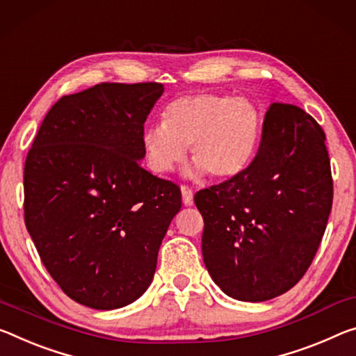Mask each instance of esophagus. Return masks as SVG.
<instances>
[{"mask_svg": "<svg viewBox=\"0 0 356 356\" xmlns=\"http://www.w3.org/2000/svg\"><path fill=\"white\" fill-rule=\"evenodd\" d=\"M180 191H182L184 204L185 206L193 204V190H191L190 187H187V185H182V187H180Z\"/></svg>", "mask_w": 356, "mask_h": 356, "instance_id": "obj_1", "label": "esophagus"}]
</instances>
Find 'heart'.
<instances>
[{"instance_id": "1", "label": "heart", "mask_w": 356, "mask_h": 356, "mask_svg": "<svg viewBox=\"0 0 356 356\" xmlns=\"http://www.w3.org/2000/svg\"><path fill=\"white\" fill-rule=\"evenodd\" d=\"M258 134L259 115L249 99L196 93L171 101L161 123L144 129L140 145L155 174L172 171L190 147L191 174L207 171L213 179H228L249 165Z\"/></svg>"}]
</instances>
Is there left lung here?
Listing matches in <instances>:
<instances>
[{"mask_svg": "<svg viewBox=\"0 0 356 356\" xmlns=\"http://www.w3.org/2000/svg\"><path fill=\"white\" fill-rule=\"evenodd\" d=\"M325 139L301 107L270 104L250 165L195 195L204 218L202 258L228 296L268 301L306 274L332 206Z\"/></svg>", "mask_w": 356, "mask_h": 356, "instance_id": "8db88e82", "label": "left lung"}]
</instances>
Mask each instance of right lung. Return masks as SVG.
I'll return each instance as SVG.
<instances>
[{"label":"right lung","mask_w":356,"mask_h":356,"mask_svg":"<svg viewBox=\"0 0 356 356\" xmlns=\"http://www.w3.org/2000/svg\"><path fill=\"white\" fill-rule=\"evenodd\" d=\"M163 83L103 82L60 98L26 155L25 225L71 300L111 310L149 289L180 188L140 168Z\"/></svg>","instance_id":"right-lung-1"}]
</instances>
